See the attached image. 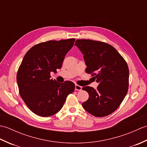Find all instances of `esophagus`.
<instances>
[{"label":"esophagus","mask_w":147,"mask_h":147,"mask_svg":"<svg viewBox=\"0 0 147 147\" xmlns=\"http://www.w3.org/2000/svg\"><path fill=\"white\" fill-rule=\"evenodd\" d=\"M82 89V87L81 86H79L78 85H75V90H78V91H81Z\"/></svg>","instance_id":"34e87169"}]
</instances>
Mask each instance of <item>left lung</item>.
<instances>
[{"instance_id":"obj_1","label":"left lung","mask_w":147,"mask_h":147,"mask_svg":"<svg viewBox=\"0 0 147 147\" xmlns=\"http://www.w3.org/2000/svg\"><path fill=\"white\" fill-rule=\"evenodd\" d=\"M84 55L86 73L92 74L98 83L96 90L84 86L89 98L82 105L95 117H104L119 107L127 94L129 69L116 49L107 43L91 40H77L75 44Z\"/></svg>"}]
</instances>
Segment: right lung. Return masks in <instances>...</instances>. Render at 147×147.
Masks as SVG:
<instances>
[{
    "instance_id": "1",
    "label": "right lung",
    "mask_w": 147,
    "mask_h": 147,
    "mask_svg": "<svg viewBox=\"0 0 147 147\" xmlns=\"http://www.w3.org/2000/svg\"><path fill=\"white\" fill-rule=\"evenodd\" d=\"M75 39L50 40L34 45L21 62L17 73V83L22 99L31 111L48 117L62 109L74 83L57 82L51 73L62 67L65 55L73 47Z\"/></svg>"
}]
</instances>
